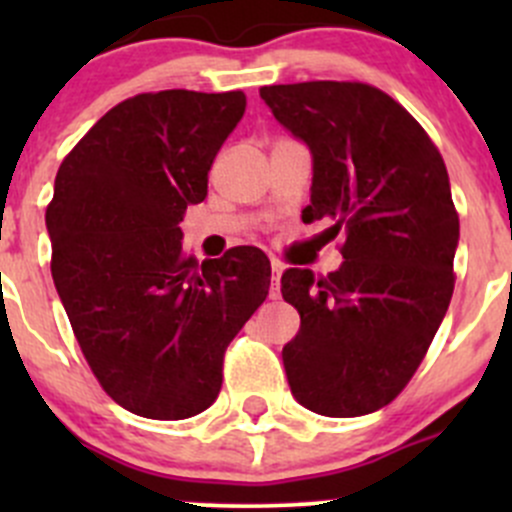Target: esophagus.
I'll list each match as a JSON object with an SVG mask.
<instances>
[{
  "label": "esophagus",
  "instance_id": "obj_1",
  "mask_svg": "<svg viewBox=\"0 0 512 512\" xmlns=\"http://www.w3.org/2000/svg\"><path fill=\"white\" fill-rule=\"evenodd\" d=\"M285 272V265L282 262H272V282H270V297L277 299L280 297V277Z\"/></svg>",
  "mask_w": 512,
  "mask_h": 512
}]
</instances>
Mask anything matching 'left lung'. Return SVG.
<instances>
[{
	"label": "left lung",
	"mask_w": 512,
	"mask_h": 512,
	"mask_svg": "<svg viewBox=\"0 0 512 512\" xmlns=\"http://www.w3.org/2000/svg\"><path fill=\"white\" fill-rule=\"evenodd\" d=\"M312 153L302 218L347 232L342 267L287 270L299 332L282 349L292 396L332 418L379 411L409 384L453 294L458 215L441 153L384 91L349 81L262 86Z\"/></svg>",
	"instance_id": "obj_1"
}]
</instances>
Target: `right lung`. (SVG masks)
Returning a JSON list of instances; mask_svg holds the SVG:
<instances>
[{
  "instance_id": "1",
  "label": "right lung",
  "mask_w": 512,
  "mask_h": 512,
  "mask_svg": "<svg viewBox=\"0 0 512 512\" xmlns=\"http://www.w3.org/2000/svg\"><path fill=\"white\" fill-rule=\"evenodd\" d=\"M245 106L242 91L133 96L56 173L51 277L98 384L131 414L180 421L213 406L227 344L270 289L257 247L198 265L180 242Z\"/></svg>"
}]
</instances>
